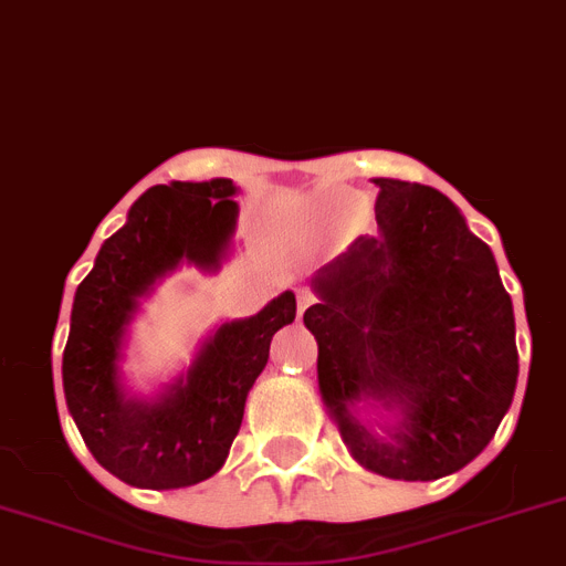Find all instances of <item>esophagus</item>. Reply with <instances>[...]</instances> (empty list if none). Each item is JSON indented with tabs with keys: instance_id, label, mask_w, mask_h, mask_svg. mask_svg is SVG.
I'll return each instance as SVG.
<instances>
[{
	"instance_id": "34e87169",
	"label": "esophagus",
	"mask_w": 566,
	"mask_h": 566,
	"mask_svg": "<svg viewBox=\"0 0 566 566\" xmlns=\"http://www.w3.org/2000/svg\"><path fill=\"white\" fill-rule=\"evenodd\" d=\"M312 303H315V294L308 292V289H301V292H297V315H303Z\"/></svg>"
}]
</instances>
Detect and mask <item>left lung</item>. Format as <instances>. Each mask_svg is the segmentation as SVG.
<instances>
[{"label": "left lung", "instance_id": "obj_1", "mask_svg": "<svg viewBox=\"0 0 566 566\" xmlns=\"http://www.w3.org/2000/svg\"><path fill=\"white\" fill-rule=\"evenodd\" d=\"M380 237H357L315 277L306 308L317 380L343 441L366 470L403 481L452 475L481 455L518 384L513 301L490 245L429 186L375 180ZM378 399L399 423L356 418Z\"/></svg>", "mask_w": 566, "mask_h": 566}]
</instances>
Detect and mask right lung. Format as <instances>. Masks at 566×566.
Masks as SVG:
<instances>
[{"instance_id": "obj_1", "label": "right lung", "mask_w": 566, "mask_h": 566, "mask_svg": "<svg viewBox=\"0 0 566 566\" xmlns=\"http://www.w3.org/2000/svg\"><path fill=\"white\" fill-rule=\"evenodd\" d=\"M234 191L231 180L148 188L76 289L62 355L65 400L91 455L125 484L180 490L214 475L274 332L297 315L294 294L283 292L254 317L223 323L157 403L125 398L117 364L137 301L180 260L220 265L237 223Z\"/></svg>"}]
</instances>
